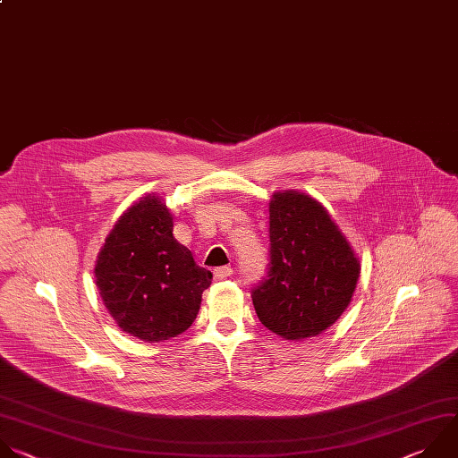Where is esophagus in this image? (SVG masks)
Wrapping results in <instances>:
<instances>
[{
    "label": "esophagus",
    "mask_w": 458,
    "mask_h": 458,
    "mask_svg": "<svg viewBox=\"0 0 458 458\" xmlns=\"http://www.w3.org/2000/svg\"><path fill=\"white\" fill-rule=\"evenodd\" d=\"M213 274H215V280H225L233 274V268L231 267H216L213 270Z\"/></svg>",
    "instance_id": "1"
}]
</instances>
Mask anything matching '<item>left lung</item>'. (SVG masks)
Returning a JSON list of instances; mask_svg holds the SVG:
<instances>
[{
    "instance_id": "left-lung-1",
    "label": "left lung",
    "mask_w": 458,
    "mask_h": 458,
    "mask_svg": "<svg viewBox=\"0 0 458 458\" xmlns=\"http://www.w3.org/2000/svg\"><path fill=\"white\" fill-rule=\"evenodd\" d=\"M268 225V272L252 291L258 319L289 341L319 335L350 305L360 261L328 211L307 193H274Z\"/></svg>"
}]
</instances>
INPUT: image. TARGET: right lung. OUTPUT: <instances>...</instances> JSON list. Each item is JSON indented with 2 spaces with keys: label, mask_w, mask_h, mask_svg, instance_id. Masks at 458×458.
Returning a JSON list of instances; mask_svg holds the SVG:
<instances>
[{
  "label": "right lung",
  "mask_w": 458,
  "mask_h": 458,
  "mask_svg": "<svg viewBox=\"0 0 458 458\" xmlns=\"http://www.w3.org/2000/svg\"><path fill=\"white\" fill-rule=\"evenodd\" d=\"M96 285L117 327L160 343L186 332L211 285V270L173 236V216L158 195H146L117 220L96 259Z\"/></svg>",
  "instance_id": "obj_1"
}]
</instances>
